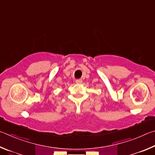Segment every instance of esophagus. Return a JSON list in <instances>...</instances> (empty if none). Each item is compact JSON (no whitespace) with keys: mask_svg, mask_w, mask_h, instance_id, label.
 <instances>
[{"mask_svg":"<svg viewBox=\"0 0 155 155\" xmlns=\"http://www.w3.org/2000/svg\"><path fill=\"white\" fill-rule=\"evenodd\" d=\"M75 83L76 84H82V80L81 79H78L75 80Z\"/></svg>","mask_w":155,"mask_h":155,"instance_id":"34e87169","label":"esophagus"}]
</instances>
